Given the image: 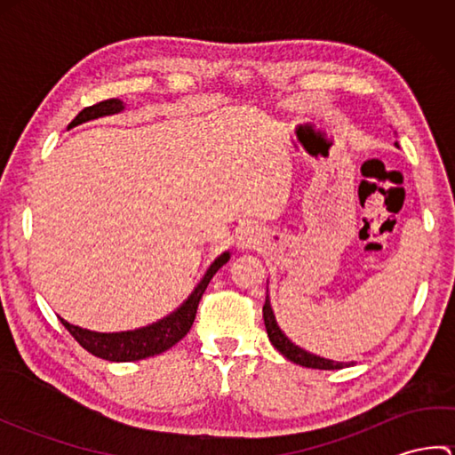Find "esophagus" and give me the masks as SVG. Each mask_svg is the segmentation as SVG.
<instances>
[{
  "label": "esophagus",
  "mask_w": 455,
  "mask_h": 455,
  "mask_svg": "<svg viewBox=\"0 0 455 455\" xmlns=\"http://www.w3.org/2000/svg\"><path fill=\"white\" fill-rule=\"evenodd\" d=\"M256 244V233L254 228H244L238 236V248H252Z\"/></svg>",
  "instance_id": "esophagus-1"
}]
</instances>
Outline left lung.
I'll use <instances>...</instances> for the list:
<instances>
[{
  "label": "left lung",
  "instance_id": "1",
  "mask_svg": "<svg viewBox=\"0 0 455 455\" xmlns=\"http://www.w3.org/2000/svg\"><path fill=\"white\" fill-rule=\"evenodd\" d=\"M264 324H266V331L269 336V342L274 344V347L277 352H282L289 362L299 363L303 367H313V370H342L346 363L342 362H334V360H326V357L321 355H315L311 352L303 350V347L295 346L289 338L283 334L282 328H279L277 321H275V315H274V308L269 305V295H266V303H264Z\"/></svg>",
  "mask_w": 455,
  "mask_h": 455
}]
</instances>
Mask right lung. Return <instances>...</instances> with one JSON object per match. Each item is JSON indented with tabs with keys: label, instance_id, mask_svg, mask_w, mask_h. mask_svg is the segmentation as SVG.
<instances>
[{
	"label": "right lung",
	"instance_id": "1",
	"mask_svg": "<svg viewBox=\"0 0 455 455\" xmlns=\"http://www.w3.org/2000/svg\"><path fill=\"white\" fill-rule=\"evenodd\" d=\"M123 109H124V103L121 100L100 101L76 115V119L70 123V127H76V124H82L85 121H92L98 117H105V115L121 113ZM228 258H230L228 252H222L215 262L209 266L207 274L203 275L197 287L193 289L191 295L188 297V301H183V305L178 308V311L164 316L162 321L154 324L137 328V331H127V332H93V331H88V328H80L66 323L64 318H60V321L66 326V331L76 338V342H78L82 347H85L90 354L101 357V360L137 362V360H144V357L162 354L170 350L173 344H178L181 338L189 332L193 321H196V313H197L203 293H205L212 275L219 272V267H222L228 262Z\"/></svg>",
	"mask_w": 455,
	"mask_h": 455
}]
</instances>
